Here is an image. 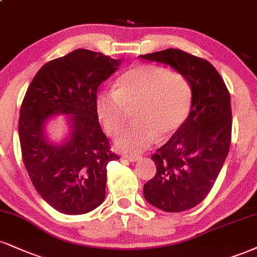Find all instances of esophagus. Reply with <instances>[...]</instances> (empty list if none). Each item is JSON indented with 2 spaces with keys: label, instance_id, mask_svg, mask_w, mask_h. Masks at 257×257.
Segmentation results:
<instances>
[{
  "label": "esophagus",
  "instance_id": "obj_1",
  "mask_svg": "<svg viewBox=\"0 0 257 257\" xmlns=\"http://www.w3.org/2000/svg\"><path fill=\"white\" fill-rule=\"evenodd\" d=\"M122 158L125 159V160H128V162H132V163L140 160V157H139V156H131V154H126V156H123Z\"/></svg>",
  "mask_w": 257,
  "mask_h": 257
}]
</instances>
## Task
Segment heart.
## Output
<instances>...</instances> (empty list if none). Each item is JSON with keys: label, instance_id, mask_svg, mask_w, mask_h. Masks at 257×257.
I'll list each match as a JSON object with an SVG mask.
<instances>
[{"label": "heart", "instance_id": "b5f03b06", "mask_svg": "<svg viewBox=\"0 0 257 257\" xmlns=\"http://www.w3.org/2000/svg\"><path fill=\"white\" fill-rule=\"evenodd\" d=\"M191 87L184 75L156 64H135L116 83L115 92L103 93L95 111L105 132L116 137L124 129L128 111L135 122L116 140L124 152L138 153L160 138L174 135L191 109Z\"/></svg>", "mask_w": 257, "mask_h": 257}]
</instances>
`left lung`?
<instances>
[{
    "mask_svg": "<svg viewBox=\"0 0 257 257\" xmlns=\"http://www.w3.org/2000/svg\"><path fill=\"white\" fill-rule=\"evenodd\" d=\"M185 76L191 87V109L183 125L151 158L157 172L144 185L148 203L164 212H183L212 189L231 142V103L224 80L208 61L178 49L141 55Z\"/></svg>",
    "mask_w": 257,
    "mask_h": 257,
    "instance_id": "obj_1",
    "label": "left lung"
}]
</instances>
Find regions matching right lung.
Listing matches in <instances>:
<instances>
[{
    "instance_id": "right-lung-1",
    "label": "right lung",
    "mask_w": 257,
    "mask_h": 257,
    "mask_svg": "<svg viewBox=\"0 0 257 257\" xmlns=\"http://www.w3.org/2000/svg\"><path fill=\"white\" fill-rule=\"evenodd\" d=\"M122 60L86 49L45 63L21 104L19 139L25 168L39 195L56 211L85 214L103 203L106 165L119 159L99 124V85ZM67 116L68 137L56 144L45 125L52 115Z\"/></svg>"
}]
</instances>
